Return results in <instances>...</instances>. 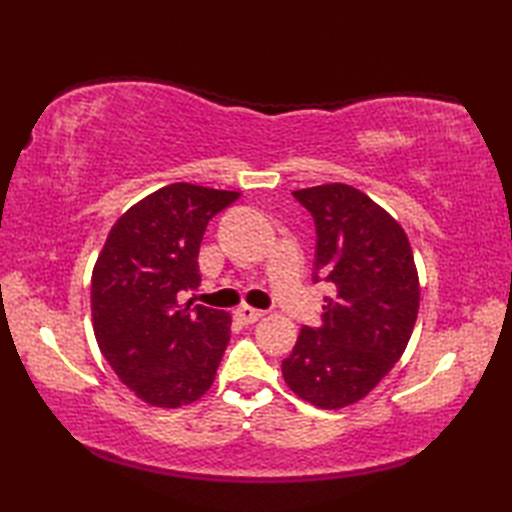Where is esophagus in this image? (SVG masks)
<instances>
[{"label": "esophagus", "mask_w": 512, "mask_h": 512, "mask_svg": "<svg viewBox=\"0 0 512 512\" xmlns=\"http://www.w3.org/2000/svg\"><path fill=\"white\" fill-rule=\"evenodd\" d=\"M264 314H266L264 310H257V308H250V306H239L235 310L237 321H242V323H255V321L262 319Z\"/></svg>", "instance_id": "1"}]
</instances>
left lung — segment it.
<instances>
[{"mask_svg":"<svg viewBox=\"0 0 512 512\" xmlns=\"http://www.w3.org/2000/svg\"><path fill=\"white\" fill-rule=\"evenodd\" d=\"M317 226L314 281L334 284L319 330L301 328L281 363L286 385L319 409L363 400L407 350L420 279L405 228L343 182L292 191Z\"/></svg>","mask_w":512,"mask_h":512,"instance_id":"left-lung-1","label":"left lung"}]
</instances>
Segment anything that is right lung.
I'll return each instance as SVG.
<instances>
[{
	"mask_svg": "<svg viewBox=\"0 0 512 512\" xmlns=\"http://www.w3.org/2000/svg\"><path fill=\"white\" fill-rule=\"evenodd\" d=\"M239 191L167 184L118 217L92 270V325L121 383L151 407L178 409L211 389L231 314L180 303L198 286L200 244Z\"/></svg>",
	"mask_w": 512,
	"mask_h": 512,
	"instance_id": "right-lung-1",
	"label": "right lung"
}]
</instances>
